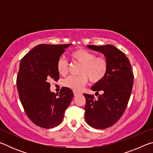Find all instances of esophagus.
Instances as JSON below:
<instances>
[{
	"mask_svg": "<svg viewBox=\"0 0 153 153\" xmlns=\"http://www.w3.org/2000/svg\"><path fill=\"white\" fill-rule=\"evenodd\" d=\"M74 95H75V96H77V95H78V94H81V93H80L79 92L74 91Z\"/></svg>",
	"mask_w": 153,
	"mask_h": 153,
	"instance_id": "34e87169",
	"label": "esophagus"
}]
</instances>
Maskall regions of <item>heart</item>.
Returning <instances> with one entry per match:
<instances>
[{
  "label": "heart",
  "instance_id": "1",
  "mask_svg": "<svg viewBox=\"0 0 153 153\" xmlns=\"http://www.w3.org/2000/svg\"><path fill=\"white\" fill-rule=\"evenodd\" d=\"M71 59L81 64L79 76H70L64 80L63 85L75 91H79L88 82L98 83L105 78L108 69V62L104 56H97L95 53L84 48H78L70 53ZM56 69L61 76L68 72V63L63 58L59 59Z\"/></svg>",
  "mask_w": 153,
  "mask_h": 153
}]
</instances>
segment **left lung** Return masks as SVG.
<instances>
[{
  "label": "left lung",
  "mask_w": 153,
  "mask_h": 153,
  "mask_svg": "<svg viewBox=\"0 0 153 153\" xmlns=\"http://www.w3.org/2000/svg\"><path fill=\"white\" fill-rule=\"evenodd\" d=\"M88 47L104 54L108 62L105 78L91 89L101 92L95 99L94 95L84 93L85 120L96 129H106L117 122L128 106L134 84L132 67L125 53L111 45H88Z\"/></svg>",
  "instance_id": "obj_1"
}]
</instances>
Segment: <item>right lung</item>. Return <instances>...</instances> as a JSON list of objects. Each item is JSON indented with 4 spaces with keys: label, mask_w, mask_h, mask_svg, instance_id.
<instances>
[{
    "label": "right lung",
    "mask_w": 153,
    "mask_h": 153,
    "mask_svg": "<svg viewBox=\"0 0 153 153\" xmlns=\"http://www.w3.org/2000/svg\"><path fill=\"white\" fill-rule=\"evenodd\" d=\"M70 45L42 44L21 60L16 81L20 101L27 117L40 128L59 126L74 97L66 87L61 88L59 94L51 92L49 82L59 80L56 63Z\"/></svg>",
    "instance_id": "add662e5"
}]
</instances>
